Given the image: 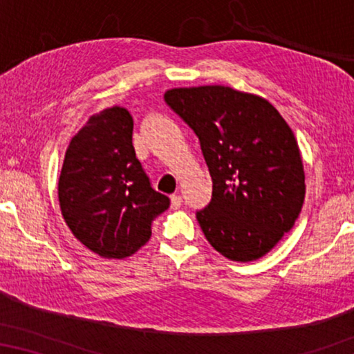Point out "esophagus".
<instances>
[{
	"mask_svg": "<svg viewBox=\"0 0 354 354\" xmlns=\"http://www.w3.org/2000/svg\"><path fill=\"white\" fill-rule=\"evenodd\" d=\"M171 206L174 207V209H177V207L182 206V196L178 195V193H174V195H171Z\"/></svg>",
	"mask_w": 354,
	"mask_h": 354,
	"instance_id": "34e87169",
	"label": "esophagus"
}]
</instances>
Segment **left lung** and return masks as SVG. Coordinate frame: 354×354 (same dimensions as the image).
<instances>
[{
    "mask_svg": "<svg viewBox=\"0 0 354 354\" xmlns=\"http://www.w3.org/2000/svg\"><path fill=\"white\" fill-rule=\"evenodd\" d=\"M200 140L212 198L196 219L212 248L232 261H256L290 232L304 201L297 138L261 96L230 86L172 88L164 95Z\"/></svg>",
    "mask_w": 354,
    "mask_h": 354,
    "instance_id": "left-lung-1",
    "label": "left lung"
}]
</instances>
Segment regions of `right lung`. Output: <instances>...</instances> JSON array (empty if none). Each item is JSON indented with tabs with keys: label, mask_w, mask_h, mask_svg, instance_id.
Segmentation results:
<instances>
[{
	"label": "right lung",
	"mask_w": 354,
	"mask_h": 354,
	"mask_svg": "<svg viewBox=\"0 0 354 354\" xmlns=\"http://www.w3.org/2000/svg\"><path fill=\"white\" fill-rule=\"evenodd\" d=\"M133 119L113 106L71 140L57 183L62 217L80 243L108 259L132 256L171 200L151 187L132 145Z\"/></svg>",
	"instance_id": "1"
}]
</instances>
